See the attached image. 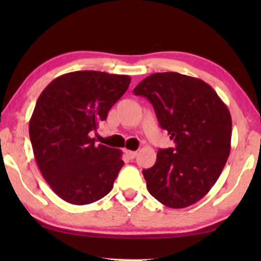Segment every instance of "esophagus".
Listing matches in <instances>:
<instances>
[{"label": "esophagus", "mask_w": 261, "mask_h": 261, "mask_svg": "<svg viewBox=\"0 0 261 261\" xmlns=\"http://www.w3.org/2000/svg\"><path fill=\"white\" fill-rule=\"evenodd\" d=\"M124 153H126V155H127L128 158H129L130 160L134 159L135 156H137V152H134V151H128V149H127V151H124Z\"/></svg>", "instance_id": "esophagus-1"}]
</instances>
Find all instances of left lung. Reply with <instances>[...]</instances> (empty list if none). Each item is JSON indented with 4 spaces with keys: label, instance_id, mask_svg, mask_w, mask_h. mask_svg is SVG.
Listing matches in <instances>:
<instances>
[{
    "label": "left lung",
    "instance_id": "8db88e82",
    "mask_svg": "<svg viewBox=\"0 0 261 261\" xmlns=\"http://www.w3.org/2000/svg\"><path fill=\"white\" fill-rule=\"evenodd\" d=\"M154 108L174 147L159 149L151 169L142 170L153 197L169 208H187L208 194L230 152L231 117L216 91L198 78L158 72L133 90Z\"/></svg>",
    "mask_w": 261,
    "mask_h": 261
}]
</instances>
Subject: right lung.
I'll return each instance as SVG.
<instances>
[{"label": "right lung", "instance_id": "right-lung-1", "mask_svg": "<svg viewBox=\"0 0 261 261\" xmlns=\"http://www.w3.org/2000/svg\"><path fill=\"white\" fill-rule=\"evenodd\" d=\"M129 83L124 74L74 71L57 77L39 96L30 120L32 147L45 180L64 201L89 204L113 189L122 152L96 145L90 133Z\"/></svg>", "mask_w": 261, "mask_h": 261}]
</instances>
